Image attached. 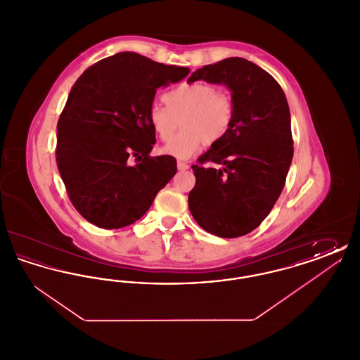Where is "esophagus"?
I'll return each mask as SVG.
<instances>
[{
	"label": "esophagus",
	"mask_w": 360,
	"mask_h": 360,
	"mask_svg": "<svg viewBox=\"0 0 360 360\" xmlns=\"http://www.w3.org/2000/svg\"><path fill=\"white\" fill-rule=\"evenodd\" d=\"M176 166H178V170H181V172L188 170V167H190L186 162H182V160H178V162H176Z\"/></svg>",
	"instance_id": "1"
}]
</instances>
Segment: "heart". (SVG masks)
<instances>
[{
  "label": "heart",
  "mask_w": 360,
  "mask_h": 360,
  "mask_svg": "<svg viewBox=\"0 0 360 360\" xmlns=\"http://www.w3.org/2000/svg\"><path fill=\"white\" fill-rule=\"evenodd\" d=\"M166 105L150 108L148 121L162 141H170L184 122V129L166 146L165 153L188 159L207 141H221L233 121V103L214 86L204 82L181 84L163 96Z\"/></svg>",
  "instance_id": "heart-1"
}]
</instances>
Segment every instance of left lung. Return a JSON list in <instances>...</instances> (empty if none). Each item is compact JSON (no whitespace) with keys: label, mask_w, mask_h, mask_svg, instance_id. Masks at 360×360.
Returning <instances> with one entry per match:
<instances>
[{"label":"left lung","mask_w":360,"mask_h":360,"mask_svg":"<svg viewBox=\"0 0 360 360\" xmlns=\"http://www.w3.org/2000/svg\"><path fill=\"white\" fill-rule=\"evenodd\" d=\"M200 79L226 86L235 113L226 136L191 166L188 209L206 232L239 238L260 225L283 190L292 159L290 110L279 84L247 59L206 65L188 82Z\"/></svg>","instance_id":"8db88e82"}]
</instances>
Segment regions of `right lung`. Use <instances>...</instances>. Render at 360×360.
Instances as JSON below:
<instances>
[{
  "instance_id": "right-lung-1",
  "label": "right lung",
  "mask_w": 360,
  "mask_h": 360,
  "mask_svg": "<svg viewBox=\"0 0 360 360\" xmlns=\"http://www.w3.org/2000/svg\"><path fill=\"white\" fill-rule=\"evenodd\" d=\"M188 71L119 52L71 87L58 121L56 163L71 204L89 223L103 229L135 223L175 175V158L150 156L156 139L148 112L156 89Z\"/></svg>"
}]
</instances>
